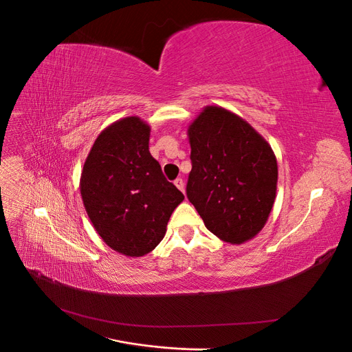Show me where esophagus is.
I'll return each instance as SVG.
<instances>
[{
  "label": "esophagus",
  "mask_w": 352,
  "mask_h": 352,
  "mask_svg": "<svg viewBox=\"0 0 352 352\" xmlns=\"http://www.w3.org/2000/svg\"><path fill=\"white\" fill-rule=\"evenodd\" d=\"M175 185H176V188H177L179 190H182V192H185V184H184L182 179L177 177V179L175 180Z\"/></svg>",
  "instance_id": "1"
}]
</instances>
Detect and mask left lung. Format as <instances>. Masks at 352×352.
Segmentation results:
<instances>
[{
	"label": "left lung",
	"instance_id": "left-lung-1",
	"mask_svg": "<svg viewBox=\"0 0 352 352\" xmlns=\"http://www.w3.org/2000/svg\"><path fill=\"white\" fill-rule=\"evenodd\" d=\"M190 170L186 185L206 228L230 243L252 239L264 228L278 189L270 144L238 114L207 105L188 127Z\"/></svg>",
	"mask_w": 352,
	"mask_h": 352
}]
</instances>
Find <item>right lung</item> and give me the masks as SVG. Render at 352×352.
Here are the masks:
<instances>
[{
    "instance_id": "obj_1",
    "label": "right lung",
    "mask_w": 352,
    "mask_h": 352,
    "mask_svg": "<svg viewBox=\"0 0 352 352\" xmlns=\"http://www.w3.org/2000/svg\"><path fill=\"white\" fill-rule=\"evenodd\" d=\"M150 132V124L136 116L111 123L95 140L80 175V195L92 226L126 257L151 252L185 199L151 155Z\"/></svg>"
}]
</instances>
